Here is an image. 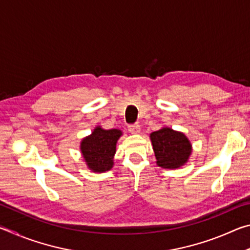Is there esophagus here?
<instances>
[{
	"label": "esophagus",
	"mask_w": 250,
	"mask_h": 250,
	"mask_svg": "<svg viewBox=\"0 0 250 250\" xmlns=\"http://www.w3.org/2000/svg\"><path fill=\"white\" fill-rule=\"evenodd\" d=\"M129 132L132 134H138L140 133V125H133L129 126Z\"/></svg>",
	"instance_id": "34e87169"
}]
</instances>
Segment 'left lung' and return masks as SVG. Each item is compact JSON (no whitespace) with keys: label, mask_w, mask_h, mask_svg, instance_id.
<instances>
[{"label":"left lung","mask_w":250,"mask_h":250,"mask_svg":"<svg viewBox=\"0 0 250 250\" xmlns=\"http://www.w3.org/2000/svg\"><path fill=\"white\" fill-rule=\"evenodd\" d=\"M150 140L159 167L175 170L188 162L192 143L183 132L162 126L150 134Z\"/></svg>","instance_id":"8db88e82"}]
</instances>
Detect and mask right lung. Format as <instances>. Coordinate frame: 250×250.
<instances>
[{"instance_id":"add662e5","label":"right lung","mask_w":250,"mask_h":250,"mask_svg":"<svg viewBox=\"0 0 250 250\" xmlns=\"http://www.w3.org/2000/svg\"><path fill=\"white\" fill-rule=\"evenodd\" d=\"M122 135L119 129H103L97 125L91 134L80 142V152L91 172L104 173L113 167L117 142Z\"/></svg>"}]
</instances>
